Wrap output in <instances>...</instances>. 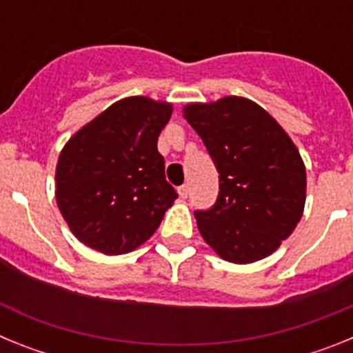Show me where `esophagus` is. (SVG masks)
<instances>
[{"label": "esophagus", "instance_id": "1", "mask_svg": "<svg viewBox=\"0 0 353 353\" xmlns=\"http://www.w3.org/2000/svg\"><path fill=\"white\" fill-rule=\"evenodd\" d=\"M179 194H180V198H183L185 199L187 196H189V185H182V187H179Z\"/></svg>", "mask_w": 353, "mask_h": 353}]
</instances>
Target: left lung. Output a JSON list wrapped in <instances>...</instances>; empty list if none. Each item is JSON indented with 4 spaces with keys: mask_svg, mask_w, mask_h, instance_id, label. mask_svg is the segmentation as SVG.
<instances>
[{
    "mask_svg": "<svg viewBox=\"0 0 353 353\" xmlns=\"http://www.w3.org/2000/svg\"><path fill=\"white\" fill-rule=\"evenodd\" d=\"M183 118L203 139L219 173V196L196 210L201 236L223 260L252 263L292 235L305 203L297 146L263 108L244 97L189 104Z\"/></svg>",
    "mask_w": 353,
    "mask_h": 353,
    "instance_id": "8db88e82",
    "label": "left lung"
}]
</instances>
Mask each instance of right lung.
Segmentation results:
<instances>
[{
    "mask_svg": "<svg viewBox=\"0 0 353 353\" xmlns=\"http://www.w3.org/2000/svg\"><path fill=\"white\" fill-rule=\"evenodd\" d=\"M171 104L129 97L77 130L56 166V203L70 232L104 254H123L154 235L179 198L166 182L157 138Z\"/></svg>",
    "mask_w": 353,
    "mask_h": 353,
    "instance_id": "add662e5",
    "label": "right lung"
}]
</instances>
